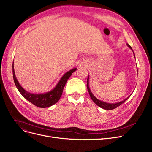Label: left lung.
Returning <instances> with one entry per match:
<instances>
[{
  "label": "left lung",
  "instance_id": "1",
  "mask_svg": "<svg viewBox=\"0 0 152 152\" xmlns=\"http://www.w3.org/2000/svg\"><path fill=\"white\" fill-rule=\"evenodd\" d=\"M127 45L132 50V51L133 52V50H132V48L130 46V45H129L128 44H127ZM133 54H134V56L135 58V54H134V52H133ZM89 75H88V77H87V90H88V91H89V94L90 95V97L91 98L92 100L93 101L94 103L96 105H98V107H99L100 108H102L103 109H104V110H113V109L116 108L117 107H119V106H120L121 104H122L124 102H126V101L129 98L131 95V94L130 96H129L127 98H126L124 100L122 101V102H118V103H109L103 102V101H101V100L98 99V98H96L94 96V95L93 93H92V92H91V91L89 88Z\"/></svg>",
  "mask_w": 152,
  "mask_h": 152
}]
</instances>
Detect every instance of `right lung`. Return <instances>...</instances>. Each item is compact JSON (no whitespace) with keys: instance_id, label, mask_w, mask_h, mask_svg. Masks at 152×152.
I'll use <instances>...</instances> for the list:
<instances>
[{"instance_id":"right-lung-1","label":"right lung","mask_w":152,"mask_h":152,"mask_svg":"<svg viewBox=\"0 0 152 152\" xmlns=\"http://www.w3.org/2000/svg\"><path fill=\"white\" fill-rule=\"evenodd\" d=\"M76 70L77 68H74L66 72L61 78V79L59 80L56 87L52 90L45 93L34 94L29 93V92L24 89L18 82L15 75V69H14V62L12 63L13 79L18 90L26 99L29 101L30 103L35 105L36 107L40 108L49 107L58 102L62 95L64 87H65L68 79Z\"/></svg>"}]
</instances>
